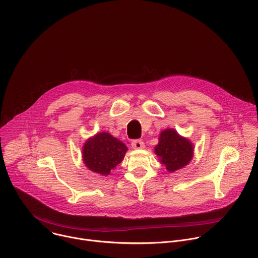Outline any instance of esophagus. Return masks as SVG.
<instances>
[{
	"mask_svg": "<svg viewBox=\"0 0 258 258\" xmlns=\"http://www.w3.org/2000/svg\"><path fill=\"white\" fill-rule=\"evenodd\" d=\"M132 148L135 150H140V149H144L145 148V145L142 141L139 140H135L132 142Z\"/></svg>",
	"mask_w": 258,
	"mask_h": 258,
	"instance_id": "obj_1",
	"label": "esophagus"
}]
</instances>
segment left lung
<instances>
[{
    "instance_id": "8db88e82",
    "label": "left lung",
    "mask_w": 258,
    "mask_h": 258,
    "mask_svg": "<svg viewBox=\"0 0 258 258\" xmlns=\"http://www.w3.org/2000/svg\"><path fill=\"white\" fill-rule=\"evenodd\" d=\"M158 140L154 152L167 171L174 172L190 163L194 156V146L188 138L178 135L173 128H166L160 133Z\"/></svg>"
}]
</instances>
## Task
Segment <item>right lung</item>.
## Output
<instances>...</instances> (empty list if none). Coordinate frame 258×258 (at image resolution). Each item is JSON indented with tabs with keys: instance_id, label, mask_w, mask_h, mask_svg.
<instances>
[{
	"instance_id": "1",
	"label": "right lung",
	"mask_w": 258,
	"mask_h": 258,
	"mask_svg": "<svg viewBox=\"0 0 258 258\" xmlns=\"http://www.w3.org/2000/svg\"><path fill=\"white\" fill-rule=\"evenodd\" d=\"M127 147L109 133L101 132L89 138L83 146V160L93 172L108 175L124 158Z\"/></svg>"
}]
</instances>
